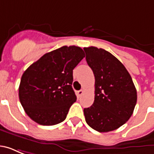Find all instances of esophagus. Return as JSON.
Segmentation results:
<instances>
[{"label":"esophagus","instance_id":"obj_1","mask_svg":"<svg viewBox=\"0 0 154 154\" xmlns=\"http://www.w3.org/2000/svg\"><path fill=\"white\" fill-rule=\"evenodd\" d=\"M84 93V91L83 90H80V91H77V97H80L82 94Z\"/></svg>","mask_w":154,"mask_h":154}]
</instances>
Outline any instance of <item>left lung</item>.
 <instances>
[{
    "label": "left lung",
    "instance_id": "obj_1",
    "mask_svg": "<svg viewBox=\"0 0 154 154\" xmlns=\"http://www.w3.org/2000/svg\"><path fill=\"white\" fill-rule=\"evenodd\" d=\"M95 76V100L84 109L87 125L98 132L117 129L132 116L137 91L131 76L114 55L103 48H84Z\"/></svg>",
    "mask_w": 154,
    "mask_h": 154
}]
</instances>
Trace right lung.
<instances>
[{
  "mask_svg": "<svg viewBox=\"0 0 154 154\" xmlns=\"http://www.w3.org/2000/svg\"><path fill=\"white\" fill-rule=\"evenodd\" d=\"M85 57L77 46H63L47 53L25 71L19 98L29 118L42 125H54L66 119L77 100L72 87V70Z\"/></svg>",
  "mask_w": 154,
  "mask_h": 154,
  "instance_id": "1",
  "label": "right lung"
}]
</instances>
